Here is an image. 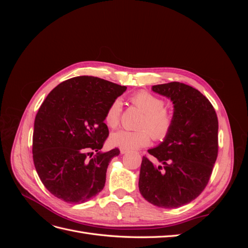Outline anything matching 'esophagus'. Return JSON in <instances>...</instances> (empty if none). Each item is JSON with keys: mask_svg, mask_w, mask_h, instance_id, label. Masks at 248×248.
Returning a JSON list of instances; mask_svg holds the SVG:
<instances>
[{"mask_svg": "<svg viewBox=\"0 0 248 248\" xmlns=\"http://www.w3.org/2000/svg\"><path fill=\"white\" fill-rule=\"evenodd\" d=\"M120 152H121V154H126V153H127V152H128V151H127V150L121 149V150H120Z\"/></svg>", "mask_w": 248, "mask_h": 248, "instance_id": "1", "label": "esophagus"}]
</instances>
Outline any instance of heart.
<instances>
[{"label":"heart","instance_id":"obj_1","mask_svg":"<svg viewBox=\"0 0 248 248\" xmlns=\"http://www.w3.org/2000/svg\"><path fill=\"white\" fill-rule=\"evenodd\" d=\"M131 101L145 114L140 123L141 129L138 131L121 129L112 132L109 139L111 145L131 151L148 146L152 136L156 140H166L174 127L175 119L172 112L164 108V101L147 91L136 93L131 97ZM122 102L120 99H115L108 107L104 112V122L110 128L119 126Z\"/></svg>","mask_w":248,"mask_h":248}]
</instances>
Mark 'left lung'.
Wrapping results in <instances>:
<instances>
[{"label": "left lung", "mask_w": 248, "mask_h": 248, "mask_svg": "<svg viewBox=\"0 0 248 248\" xmlns=\"http://www.w3.org/2000/svg\"><path fill=\"white\" fill-rule=\"evenodd\" d=\"M174 103V127L161 144L142 157L139 188L145 200L160 208L188 204L206 188L218 154V119L197 89L182 82L152 87Z\"/></svg>", "instance_id": "left-lung-1"}]
</instances>
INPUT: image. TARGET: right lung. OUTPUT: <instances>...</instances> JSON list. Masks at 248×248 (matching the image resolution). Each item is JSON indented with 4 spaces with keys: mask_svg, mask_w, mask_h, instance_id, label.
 <instances>
[{
    "mask_svg": "<svg viewBox=\"0 0 248 248\" xmlns=\"http://www.w3.org/2000/svg\"><path fill=\"white\" fill-rule=\"evenodd\" d=\"M126 89L78 77L58 85L42 102L34 122L33 160L41 182L58 199L80 204L103 189L108 163L120 154L118 148L100 152L108 137L104 112Z\"/></svg>",
    "mask_w": 248,
    "mask_h": 248,
    "instance_id": "add662e5",
    "label": "right lung"
}]
</instances>
